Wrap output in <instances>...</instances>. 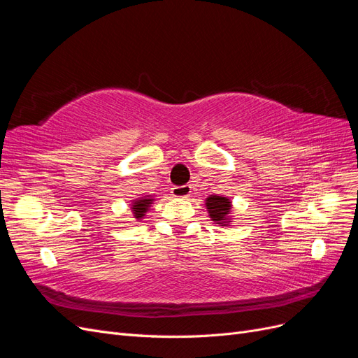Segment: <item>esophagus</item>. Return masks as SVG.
<instances>
[{
  "label": "esophagus",
  "instance_id": "34e87169",
  "mask_svg": "<svg viewBox=\"0 0 358 358\" xmlns=\"http://www.w3.org/2000/svg\"><path fill=\"white\" fill-rule=\"evenodd\" d=\"M171 196L176 199H188L191 196V185L185 183V185H180V187H173Z\"/></svg>",
  "mask_w": 358,
  "mask_h": 358
}]
</instances>
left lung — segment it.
I'll use <instances>...</instances> for the list:
<instances>
[{"label": "left lung", "mask_w": 358, "mask_h": 358, "mask_svg": "<svg viewBox=\"0 0 358 358\" xmlns=\"http://www.w3.org/2000/svg\"><path fill=\"white\" fill-rule=\"evenodd\" d=\"M206 208H208L212 221H215L216 224L227 225L230 222L229 213L231 210V201L227 197L210 196L206 199Z\"/></svg>", "instance_id": "1"}]
</instances>
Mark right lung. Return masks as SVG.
<instances>
[{
	"label": "right lung",
	"instance_id": "obj_1",
	"mask_svg": "<svg viewBox=\"0 0 358 358\" xmlns=\"http://www.w3.org/2000/svg\"><path fill=\"white\" fill-rule=\"evenodd\" d=\"M152 201H154V199H149V197L136 200V201L133 203V208H131V209H133V213H134V218H137V220L143 218L145 213H146L148 209H149V206L152 204Z\"/></svg>",
	"mask_w": 358,
	"mask_h": 358
}]
</instances>
